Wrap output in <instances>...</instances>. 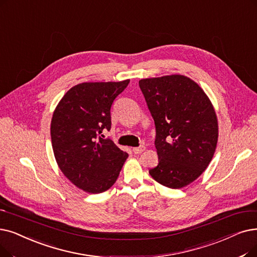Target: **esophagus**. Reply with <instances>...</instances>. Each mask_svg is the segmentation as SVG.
<instances>
[{
    "instance_id": "34e87169",
    "label": "esophagus",
    "mask_w": 257,
    "mask_h": 257,
    "mask_svg": "<svg viewBox=\"0 0 257 257\" xmlns=\"http://www.w3.org/2000/svg\"><path fill=\"white\" fill-rule=\"evenodd\" d=\"M144 150H145V146H140V147L132 148L133 153H136V154H138V153H142Z\"/></svg>"
}]
</instances>
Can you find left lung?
<instances>
[{"label": "left lung", "instance_id": "left-lung-1", "mask_svg": "<svg viewBox=\"0 0 257 257\" xmlns=\"http://www.w3.org/2000/svg\"><path fill=\"white\" fill-rule=\"evenodd\" d=\"M139 85L156 130L159 164L149 173L165 187H186L206 170L214 155L218 124L213 105L185 75L143 79Z\"/></svg>", "mask_w": 257, "mask_h": 257}]
</instances>
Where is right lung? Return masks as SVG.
I'll use <instances>...</instances> for the list:
<instances>
[{"mask_svg": "<svg viewBox=\"0 0 257 257\" xmlns=\"http://www.w3.org/2000/svg\"><path fill=\"white\" fill-rule=\"evenodd\" d=\"M129 82L75 85L53 112L50 135L55 161L64 175L85 192L108 190L128 158L110 139L101 137L103 130L111 128V105Z\"/></svg>", "mask_w": 257, "mask_h": 257, "instance_id": "add662e5", "label": "right lung"}]
</instances>
